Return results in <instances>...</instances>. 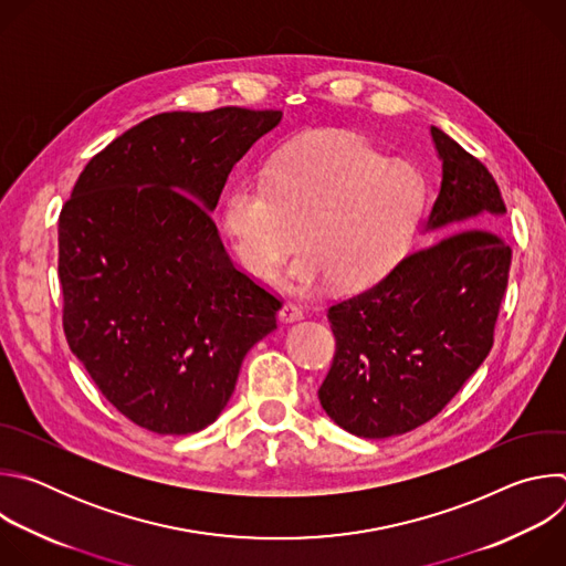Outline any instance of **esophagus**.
<instances>
[{"instance_id": "34e87169", "label": "esophagus", "mask_w": 566, "mask_h": 566, "mask_svg": "<svg viewBox=\"0 0 566 566\" xmlns=\"http://www.w3.org/2000/svg\"><path fill=\"white\" fill-rule=\"evenodd\" d=\"M277 315H280V319L284 322V325H289V322H297V319L304 317L302 308H300L297 304H291V302H286V304L280 308Z\"/></svg>"}]
</instances>
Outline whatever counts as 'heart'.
<instances>
[{"instance_id":"b5f03b06","label":"heart","mask_w":566,"mask_h":566,"mask_svg":"<svg viewBox=\"0 0 566 566\" xmlns=\"http://www.w3.org/2000/svg\"><path fill=\"white\" fill-rule=\"evenodd\" d=\"M423 206L417 168L382 158L356 136H311L282 149L262 175L239 179L223 203V234L241 269L275 280L284 258L304 253L284 282L313 291L380 280L406 249Z\"/></svg>"}]
</instances>
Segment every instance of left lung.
Masks as SVG:
<instances>
[{"label": "left lung", "instance_id": "1", "mask_svg": "<svg viewBox=\"0 0 566 566\" xmlns=\"http://www.w3.org/2000/svg\"><path fill=\"white\" fill-rule=\"evenodd\" d=\"M441 181L423 221L437 244L329 308L336 358L319 406L363 439L406 434L437 417L486 360L509 282L506 208L486 166L430 127Z\"/></svg>", "mask_w": 566, "mask_h": 566}]
</instances>
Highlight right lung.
I'll return each instance as SVG.
<instances>
[{"label":"right lung","mask_w":566,"mask_h":566,"mask_svg":"<svg viewBox=\"0 0 566 566\" xmlns=\"http://www.w3.org/2000/svg\"><path fill=\"white\" fill-rule=\"evenodd\" d=\"M282 112H170L127 129L77 177L57 223L64 334L112 406L156 434L223 412L280 300L228 258V175Z\"/></svg>","instance_id":"1"}]
</instances>
